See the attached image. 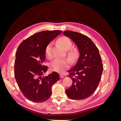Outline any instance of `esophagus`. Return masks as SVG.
<instances>
[{
	"mask_svg": "<svg viewBox=\"0 0 121 121\" xmlns=\"http://www.w3.org/2000/svg\"><path fill=\"white\" fill-rule=\"evenodd\" d=\"M60 77L61 78H63L64 77V76L63 75H61V74H60Z\"/></svg>",
	"mask_w": 121,
	"mask_h": 121,
	"instance_id": "1",
	"label": "esophagus"
}]
</instances>
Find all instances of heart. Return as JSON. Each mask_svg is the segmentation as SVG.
<instances>
[{
    "mask_svg": "<svg viewBox=\"0 0 121 121\" xmlns=\"http://www.w3.org/2000/svg\"><path fill=\"white\" fill-rule=\"evenodd\" d=\"M58 44L64 50H68L71 48L72 43L70 39L66 37H61L58 40ZM51 44L47 46L45 50L46 56L47 58H50L52 57V54L50 52ZM68 54L71 57L72 59L74 60L76 57L77 52L74 49L69 50ZM70 60L68 58H63V59H56L53 60L50 64V69L53 71L59 73H63L69 67L70 65Z\"/></svg>",
    "mask_w": 121,
    "mask_h": 121,
    "instance_id": "heart-1",
    "label": "heart"
}]
</instances>
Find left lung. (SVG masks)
<instances>
[{
	"label": "left lung",
	"instance_id": "1",
	"mask_svg": "<svg viewBox=\"0 0 121 121\" xmlns=\"http://www.w3.org/2000/svg\"><path fill=\"white\" fill-rule=\"evenodd\" d=\"M63 34L76 44L79 50L75 65L68 71L73 84L65 93L72 99H84L95 92L100 81L104 68L99 52L87 36L72 31H64Z\"/></svg>",
	"mask_w": 121,
	"mask_h": 121
}]
</instances>
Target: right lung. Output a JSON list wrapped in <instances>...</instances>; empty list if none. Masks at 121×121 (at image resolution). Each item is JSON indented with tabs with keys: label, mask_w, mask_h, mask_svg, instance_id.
Returning <instances> with one entry per match:
<instances>
[{
	"label": "right lung",
	"mask_w": 121,
	"mask_h": 121,
	"mask_svg": "<svg viewBox=\"0 0 121 121\" xmlns=\"http://www.w3.org/2000/svg\"><path fill=\"white\" fill-rule=\"evenodd\" d=\"M60 30L38 32L26 39L18 47L14 62V77L24 96L34 102L45 101L52 94V87L60 79L53 72L44 77L48 67L43 65L45 50Z\"/></svg>",
	"instance_id": "obj_1"
}]
</instances>
